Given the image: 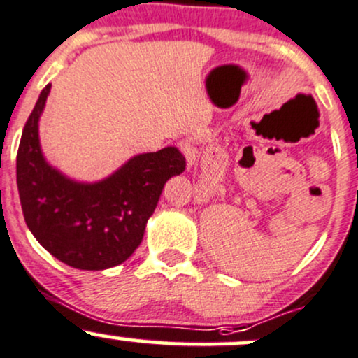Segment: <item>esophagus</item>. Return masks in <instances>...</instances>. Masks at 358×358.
Listing matches in <instances>:
<instances>
[{"label": "esophagus", "mask_w": 358, "mask_h": 358, "mask_svg": "<svg viewBox=\"0 0 358 358\" xmlns=\"http://www.w3.org/2000/svg\"><path fill=\"white\" fill-rule=\"evenodd\" d=\"M178 148H180V151H182V155L185 156L188 166H192V164H194L195 161H197V156H199L197 144H195L194 141L185 139V141H180Z\"/></svg>", "instance_id": "1"}]
</instances>
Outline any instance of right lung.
Returning <instances> with one entry per match:
<instances>
[{"mask_svg":"<svg viewBox=\"0 0 358 358\" xmlns=\"http://www.w3.org/2000/svg\"><path fill=\"white\" fill-rule=\"evenodd\" d=\"M50 85L42 90L23 127L17 185L23 217L52 257L80 270H105L127 260L141 245L164 183L185 170L176 148L134 156L98 183H78L45 163L38 117Z\"/></svg>","mask_w":358,"mask_h":358,"instance_id":"obj_1","label":"right lung"}]
</instances>
